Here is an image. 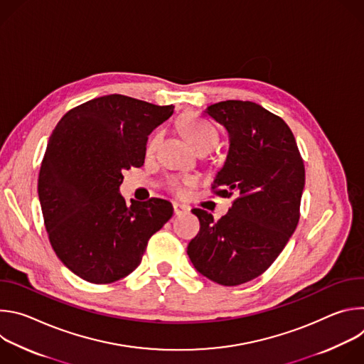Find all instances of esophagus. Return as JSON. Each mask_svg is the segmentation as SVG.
<instances>
[{
	"instance_id": "esophagus-1",
	"label": "esophagus",
	"mask_w": 364,
	"mask_h": 364,
	"mask_svg": "<svg viewBox=\"0 0 364 364\" xmlns=\"http://www.w3.org/2000/svg\"><path fill=\"white\" fill-rule=\"evenodd\" d=\"M173 207H174V215H176V216L184 215V213H187V212L190 210L188 207H186V205H181V204H178V203H174V204H173Z\"/></svg>"
}]
</instances>
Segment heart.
I'll use <instances>...</instances> for the list:
<instances>
[{
	"label": "heart",
	"mask_w": 364,
	"mask_h": 364,
	"mask_svg": "<svg viewBox=\"0 0 364 364\" xmlns=\"http://www.w3.org/2000/svg\"><path fill=\"white\" fill-rule=\"evenodd\" d=\"M178 128H180L181 134L187 138V141L197 151H200V149L212 151L219 142V134H218L216 128L209 121H205L204 118H201L196 114L184 115L178 122ZM160 138H161L160 132H154L148 138L146 145H145L146 155L154 154V151L157 149ZM196 184H197L196 177H174L168 183V188L176 196H184L186 190Z\"/></svg>",
	"instance_id": "obj_1"
}]
</instances>
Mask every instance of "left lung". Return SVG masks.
Returning <instances> with one entry per match:
<instances>
[{
    "mask_svg": "<svg viewBox=\"0 0 364 364\" xmlns=\"http://www.w3.org/2000/svg\"><path fill=\"white\" fill-rule=\"evenodd\" d=\"M204 114L229 134L228 157L212 188L235 200L219 220L193 209L200 232L187 255L205 278L236 287L262 275L296 229L305 168L289 127L257 103L225 100Z\"/></svg>",
    "mask_w": 364,
    "mask_h": 364,
    "instance_id": "1",
    "label": "left lung"
}]
</instances>
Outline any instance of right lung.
Returning a JSON list of instances; mask_svg holds the SVG:
<instances>
[{
  "label": "right lung",
  "mask_w": 364,
  "mask_h": 364,
  "mask_svg": "<svg viewBox=\"0 0 364 364\" xmlns=\"http://www.w3.org/2000/svg\"><path fill=\"white\" fill-rule=\"evenodd\" d=\"M173 105L107 95L70 109L50 135L38 174V198L51 247L77 277L111 284L139 264L149 237L173 216L163 198L131 200L119 186L141 167L152 129Z\"/></svg>",
  "instance_id": "1"
}]
</instances>
